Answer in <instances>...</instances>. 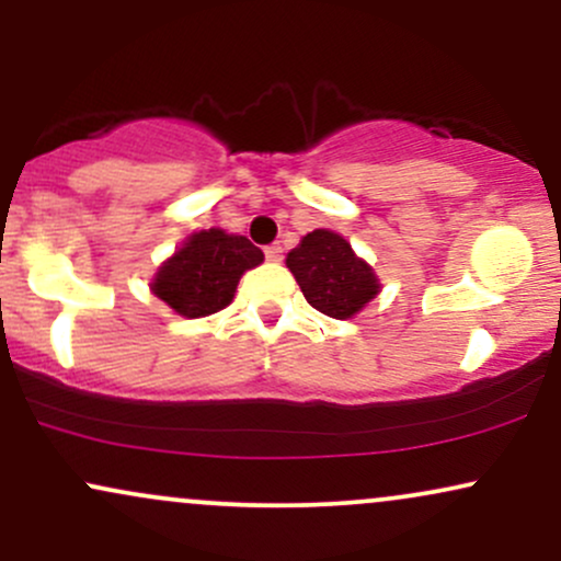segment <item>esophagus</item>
I'll use <instances>...</instances> for the list:
<instances>
[{"label":"esophagus","instance_id":"esophagus-1","mask_svg":"<svg viewBox=\"0 0 561 561\" xmlns=\"http://www.w3.org/2000/svg\"><path fill=\"white\" fill-rule=\"evenodd\" d=\"M263 253H266V261H272V263L282 261V248H279V244H268V248L263 250Z\"/></svg>","mask_w":561,"mask_h":561}]
</instances>
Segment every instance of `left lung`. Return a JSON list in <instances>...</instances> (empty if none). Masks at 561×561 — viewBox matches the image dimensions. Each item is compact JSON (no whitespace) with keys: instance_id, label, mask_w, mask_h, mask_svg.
Instances as JSON below:
<instances>
[{"instance_id":"left-lung-1","label":"left lung","mask_w":561,"mask_h":561,"mask_svg":"<svg viewBox=\"0 0 561 561\" xmlns=\"http://www.w3.org/2000/svg\"><path fill=\"white\" fill-rule=\"evenodd\" d=\"M287 268L306 300L324 317L340 321L356 317L382 289L375 268L332 229L308 231L298 248L287 253Z\"/></svg>"}]
</instances>
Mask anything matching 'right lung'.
Masks as SVG:
<instances>
[{"label":"right lung","instance_id":"1","mask_svg":"<svg viewBox=\"0 0 561 561\" xmlns=\"http://www.w3.org/2000/svg\"><path fill=\"white\" fill-rule=\"evenodd\" d=\"M261 263L263 253L248 237L216 227L199 229L160 263L150 289L179 317H210L234 300L242 274Z\"/></svg>","mask_w":561,"mask_h":561}]
</instances>
